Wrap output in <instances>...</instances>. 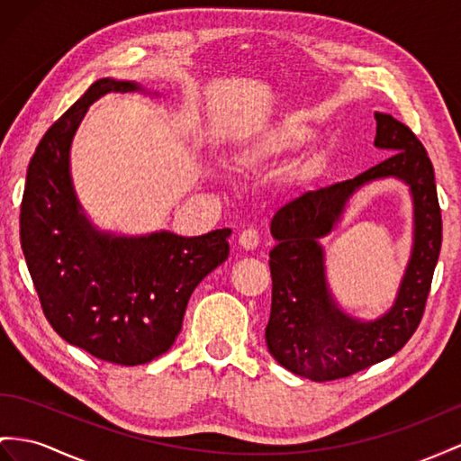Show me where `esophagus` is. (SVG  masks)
<instances>
[{
    "label": "esophagus",
    "instance_id": "esophagus-1",
    "mask_svg": "<svg viewBox=\"0 0 461 461\" xmlns=\"http://www.w3.org/2000/svg\"><path fill=\"white\" fill-rule=\"evenodd\" d=\"M238 241H240V245L243 247L245 251H253V249H257V245H258V231L253 230V228L243 230V231L240 233Z\"/></svg>",
    "mask_w": 461,
    "mask_h": 461
}]
</instances>
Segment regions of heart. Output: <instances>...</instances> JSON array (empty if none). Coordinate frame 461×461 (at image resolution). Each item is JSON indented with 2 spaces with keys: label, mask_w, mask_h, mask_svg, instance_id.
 I'll list each match as a JSON object with an SVG mask.
<instances>
[{
  "label": "heart",
  "mask_w": 461,
  "mask_h": 461,
  "mask_svg": "<svg viewBox=\"0 0 461 461\" xmlns=\"http://www.w3.org/2000/svg\"><path fill=\"white\" fill-rule=\"evenodd\" d=\"M310 138H312V132L302 124H296V122L278 124L275 128L267 130V132L255 141V144L249 148V158L255 161L286 158L290 153L302 149L305 144H308ZM325 161H327L325 149H315L302 163V171L308 176H312L325 167Z\"/></svg>",
  "instance_id": "heart-1"
}]
</instances>
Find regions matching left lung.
<instances>
[{
  "instance_id": "1",
  "label": "left lung",
  "mask_w": 461,
  "mask_h": 461,
  "mask_svg": "<svg viewBox=\"0 0 461 461\" xmlns=\"http://www.w3.org/2000/svg\"><path fill=\"white\" fill-rule=\"evenodd\" d=\"M374 146L389 158L354 179L305 193L282 206L270 223L273 305L265 329L268 352L286 370L313 382L357 374L393 357L417 331L442 245L434 169L419 138L392 114L374 113ZM397 178L413 200V245L398 296L385 314L360 321L334 300L324 273L321 240L342 219L364 185Z\"/></svg>"
}]
</instances>
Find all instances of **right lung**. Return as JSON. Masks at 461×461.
Instances as JSON below:
<instances>
[{"instance_id":"obj_1","label":"right lung","mask_w":461,"mask_h":461,"mask_svg":"<svg viewBox=\"0 0 461 461\" xmlns=\"http://www.w3.org/2000/svg\"><path fill=\"white\" fill-rule=\"evenodd\" d=\"M107 93L151 95L136 81L103 77L46 130L27 169L21 247L54 331L95 358L138 366L171 348L191 294L228 258L231 230L118 235L87 218L69 151L87 109Z\"/></svg>"}]
</instances>
